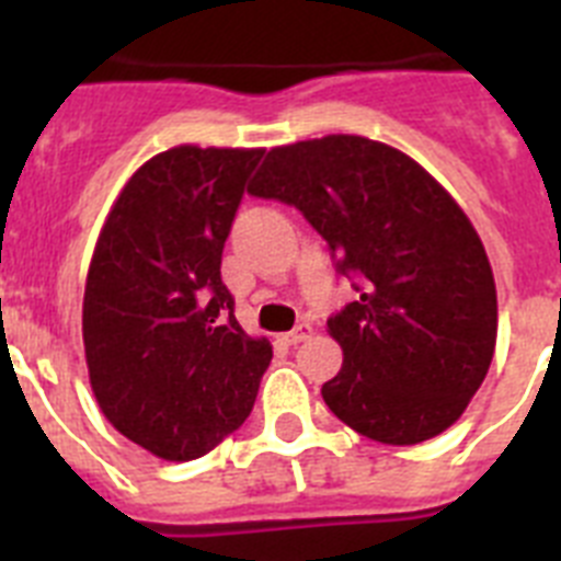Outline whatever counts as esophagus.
I'll return each instance as SVG.
<instances>
[{
  "instance_id": "obj_1",
  "label": "esophagus",
  "mask_w": 561,
  "mask_h": 561,
  "mask_svg": "<svg viewBox=\"0 0 561 561\" xmlns=\"http://www.w3.org/2000/svg\"><path fill=\"white\" fill-rule=\"evenodd\" d=\"M309 334H311V325L309 323H300L295 331L284 334V342H286V345H297V342L309 340Z\"/></svg>"
}]
</instances>
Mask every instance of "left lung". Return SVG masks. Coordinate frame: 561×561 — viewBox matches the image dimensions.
<instances>
[{"label":"left lung","instance_id":"obj_1","mask_svg":"<svg viewBox=\"0 0 561 561\" xmlns=\"http://www.w3.org/2000/svg\"><path fill=\"white\" fill-rule=\"evenodd\" d=\"M295 205L329 241L356 297L329 320L342 368L331 413L379 444L410 447L463 415L497 342L492 264L458 202L413 157L329 134L277 146L247 187Z\"/></svg>","mask_w":561,"mask_h":561}]
</instances>
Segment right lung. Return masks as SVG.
I'll list each match as a JSON object with an SVG mask.
<instances>
[{
  "mask_svg": "<svg viewBox=\"0 0 561 561\" xmlns=\"http://www.w3.org/2000/svg\"><path fill=\"white\" fill-rule=\"evenodd\" d=\"M264 148L176 146L114 199L83 291L89 385L108 424L162 460L219 447L252 413L272 345L221 284V250Z\"/></svg>",
  "mask_w": 561,
  "mask_h": 561,
  "instance_id": "1",
  "label": "right lung"
}]
</instances>
